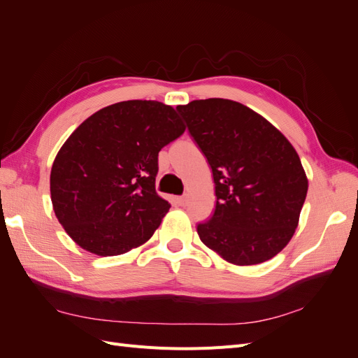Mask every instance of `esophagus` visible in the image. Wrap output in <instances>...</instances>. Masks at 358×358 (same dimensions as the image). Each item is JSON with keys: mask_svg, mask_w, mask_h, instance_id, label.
<instances>
[{"mask_svg": "<svg viewBox=\"0 0 358 358\" xmlns=\"http://www.w3.org/2000/svg\"><path fill=\"white\" fill-rule=\"evenodd\" d=\"M176 201H178L179 206H187V204H188V199H187L185 196H183V197H178Z\"/></svg>", "mask_w": 358, "mask_h": 358, "instance_id": "obj_1", "label": "esophagus"}]
</instances>
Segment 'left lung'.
Returning <instances> with one entry per match:
<instances>
[{
	"mask_svg": "<svg viewBox=\"0 0 358 358\" xmlns=\"http://www.w3.org/2000/svg\"><path fill=\"white\" fill-rule=\"evenodd\" d=\"M213 173L216 204L200 241L227 263L252 266L278 255L299 225L308 178L288 138L242 103L178 106Z\"/></svg>",
	"mask_w": 358,
	"mask_h": 358,
	"instance_id": "left-lung-1",
	"label": "left lung"
}]
</instances>
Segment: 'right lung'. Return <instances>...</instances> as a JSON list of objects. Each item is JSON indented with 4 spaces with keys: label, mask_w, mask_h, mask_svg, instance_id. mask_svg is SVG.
<instances>
[{
    "label": "right lung",
    "mask_w": 358,
    "mask_h": 358,
    "mask_svg": "<svg viewBox=\"0 0 358 358\" xmlns=\"http://www.w3.org/2000/svg\"><path fill=\"white\" fill-rule=\"evenodd\" d=\"M185 131L159 101L103 107L74 129L50 170L59 224L85 251L121 255L146 243L170 209L155 191L158 152Z\"/></svg>",
    "instance_id": "obj_1"
}]
</instances>
